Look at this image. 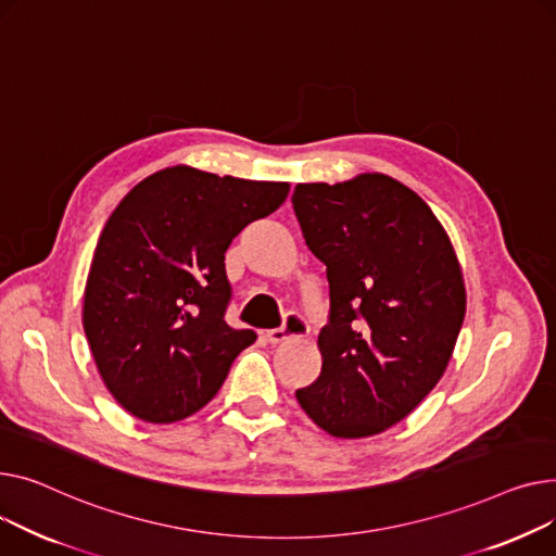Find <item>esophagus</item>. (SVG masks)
Here are the masks:
<instances>
[{
  "label": "esophagus",
  "mask_w": 556,
  "mask_h": 556,
  "mask_svg": "<svg viewBox=\"0 0 556 556\" xmlns=\"http://www.w3.org/2000/svg\"><path fill=\"white\" fill-rule=\"evenodd\" d=\"M307 334V325H305V320L299 316V314H289L287 316V320H285V325L282 328H278V330H269L267 334H265V339L269 341V343H282V341H287V339H291V337H305Z\"/></svg>",
  "instance_id": "esophagus-1"
}]
</instances>
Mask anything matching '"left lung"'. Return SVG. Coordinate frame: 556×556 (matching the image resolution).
Wrapping results in <instances>:
<instances>
[{"label": "left lung", "mask_w": 556, "mask_h": 556, "mask_svg": "<svg viewBox=\"0 0 556 556\" xmlns=\"http://www.w3.org/2000/svg\"><path fill=\"white\" fill-rule=\"evenodd\" d=\"M291 204L330 282L320 375L296 400L325 433L377 435L448 366L467 312L458 255L429 204L381 173L299 184Z\"/></svg>", "instance_id": "left-lung-1"}]
</instances>
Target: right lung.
Returning <instances> with one entry per match:
<instances>
[{
  "instance_id": "obj_1",
  "label": "right lung",
  "mask_w": 556,
  "mask_h": 556,
  "mask_svg": "<svg viewBox=\"0 0 556 556\" xmlns=\"http://www.w3.org/2000/svg\"><path fill=\"white\" fill-rule=\"evenodd\" d=\"M287 194L285 181L173 166L114 208L89 267L83 328L103 383L127 413L173 424L217 395L233 358L255 341L224 320L231 299L224 253Z\"/></svg>"
}]
</instances>
